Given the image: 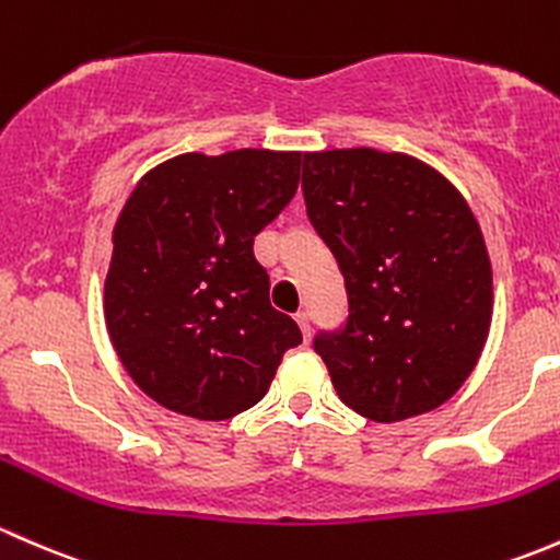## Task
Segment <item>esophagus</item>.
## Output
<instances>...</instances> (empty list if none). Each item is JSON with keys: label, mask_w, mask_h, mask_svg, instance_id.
<instances>
[{"label": "esophagus", "mask_w": 560, "mask_h": 560, "mask_svg": "<svg viewBox=\"0 0 560 560\" xmlns=\"http://www.w3.org/2000/svg\"><path fill=\"white\" fill-rule=\"evenodd\" d=\"M296 323L304 334V342H310V337H313V323H310V313H296Z\"/></svg>", "instance_id": "1"}]
</instances>
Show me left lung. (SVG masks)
<instances>
[{
	"label": "left lung",
	"mask_w": 560,
	"mask_h": 560,
	"mask_svg": "<svg viewBox=\"0 0 560 560\" xmlns=\"http://www.w3.org/2000/svg\"><path fill=\"white\" fill-rule=\"evenodd\" d=\"M302 188L348 288L345 328L315 337L339 399L377 423L445 405L491 331L475 212L434 166L374 148L304 153Z\"/></svg>",
	"instance_id": "obj_1"
}]
</instances>
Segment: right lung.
Instances as JSON below:
<instances>
[{
  "label": "right lung",
  "mask_w": 560,
  "mask_h": 560,
  "mask_svg": "<svg viewBox=\"0 0 560 560\" xmlns=\"http://www.w3.org/2000/svg\"><path fill=\"white\" fill-rule=\"evenodd\" d=\"M302 153H183L142 175L113 229L109 342L153 401L199 420L258 405L296 320L269 304L253 240L299 188Z\"/></svg>",
  "instance_id": "add662e5"
}]
</instances>
